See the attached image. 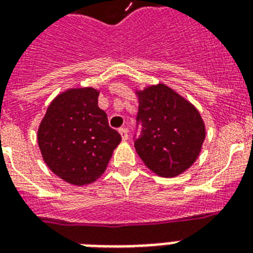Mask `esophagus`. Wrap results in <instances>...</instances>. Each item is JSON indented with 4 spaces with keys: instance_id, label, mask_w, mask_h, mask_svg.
Listing matches in <instances>:
<instances>
[{
    "instance_id": "34e87169",
    "label": "esophagus",
    "mask_w": 253,
    "mask_h": 253,
    "mask_svg": "<svg viewBox=\"0 0 253 253\" xmlns=\"http://www.w3.org/2000/svg\"><path fill=\"white\" fill-rule=\"evenodd\" d=\"M119 134H121V136H122V140H125V142H126L127 139H128V131H127V128H125V127L119 128Z\"/></svg>"
}]
</instances>
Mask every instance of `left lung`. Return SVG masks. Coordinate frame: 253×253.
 <instances>
[{"label": "left lung", "instance_id": "8db88e82", "mask_svg": "<svg viewBox=\"0 0 253 253\" xmlns=\"http://www.w3.org/2000/svg\"><path fill=\"white\" fill-rule=\"evenodd\" d=\"M138 97L135 150L159 176L180 174L196 162L205 140L206 132L200 113L163 84L138 91Z\"/></svg>", "mask_w": 253, "mask_h": 253}]
</instances>
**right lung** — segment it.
<instances>
[{"mask_svg":"<svg viewBox=\"0 0 253 253\" xmlns=\"http://www.w3.org/2000/svg\"><path fill=\"white\" fill-rule=\"evenodd\" d=\"M93 87L69 89L49 105L38 130L45 164L56 176L73 185H85L106 169L121 142L107 115L98 107Z\"/></svg>","mask_w":253,"mask_h":253,"instance_id":"right-lung-1","label":"right lung"}]
</instances>
